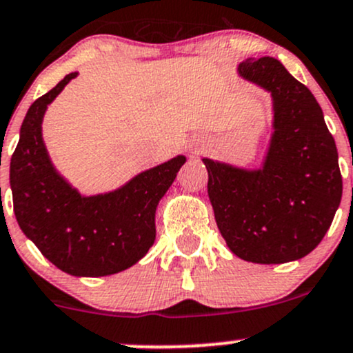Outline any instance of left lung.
I'll return each instance as SVG.
<instances>
[{
	"mask_svg": "<svg viewBox=\"0 0 353 353\" xmlns=\"http://www.w3.org/2000/svg\"><path fill=\"white\" fill-rule=\"evenodd\" d=\"M237 72L272 97V134L263 168L244 170L203 158L208 199L229 249L257 264L310 254L342 200L335 139L310 89L272 57L248 59Z\"/></svg>",
	"mask_w": 353,
	"mask_h": 353,
	"instance_id": "1",
	"label": "left lung"
}]
</instances>
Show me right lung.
<instances>
[{
	"instance_id": "right-lung-1",
	"label": "right lung",
	"mask_w": 353,
	"mask_h": 353,
	"mask_svg": "<svg viewBox=\"0 0 353 353\" xmlns=\"http://www.w3.org/2000/svg\"><path fill=\"white\" fill-rule=\"evenodd\" d=\"M77 72L30 105L11 157L10 185L20 229L40 252L72 276H109L138 263L157 237L158 202L176 178L187 158L136 175L121 188L82 196L59 175L41 138L47 105Z\"/></svg>"
}]
</instances>
